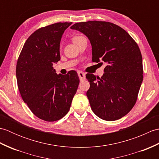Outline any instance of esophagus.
<instances>
[{
  "label": "esophagus",
  "mask_w": 159,
  "mask_h": 159,
  "mask_svg": "<svg viewBox=\"0 0 159 159\" xmlns=\"http://www.w3.org/2000/svg\"><path fill=\"white\" fill-rule=\"evenodd\" d=\"M78 75H79V77L80 80L85 79V73L82 72V71H79V72H78Z\"/></svg>",
  "instance_id": "1"
}]
</instances>
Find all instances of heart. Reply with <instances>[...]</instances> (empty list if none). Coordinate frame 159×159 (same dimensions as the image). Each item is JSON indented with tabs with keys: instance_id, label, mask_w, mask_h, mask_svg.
I'll use <instances>...</instances> for the list:
<instances>
[{
	"instance_id": "obj_1",
	"label": "heart",
	"mask_w": 159,
	"mask_h": 159,
	"mask_svg": "<svg viewBox=\"0 0 159 159\" xmlns=\"http://www.w3.org/2000/svg\"><path fill=\"white\" fill-rule=\"evenodd\" d=\"M83 38H84V37L80 36V35H76V36H74V37H73V38H72V41L74 43V42H77L78 40H79L80 39H81Z\"/></svg>"
}]
</instances>
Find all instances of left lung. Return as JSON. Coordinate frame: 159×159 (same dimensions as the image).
<instances>
[{"mask_svg":"<svg viewBox=\"0 0 159 159\" xmlns=\"http://www.w3.org/2000/svg\"><path fill=\"white\" fill-rule=\"evenodd\" d=\"M70 28L89 39L93 62L107 63L101 78L86 75L90 84L87 96L93 112L104 120L120 119L135 104L143 80L139 46L124 29L109 22H78Z\"/></svg>","mask_w":159,"mask_h":159,"instance_id":"obj_1","label":"left lung"}]
</instances>
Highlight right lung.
I'll return each instance as SVG.
<instances>
[{"instance_id":"right-lung-1","label":"right lung","mask_w":159,"mask_h":159,"mask_svg":"<svg viewBox=\"0 0 159 159\" xmlns=\"http://www.w3.org/2000/svg\"><path fill=\"white\" fill-rule=\"evenodd\" d=\"M72 22H57L33 33L24 44L16 65L20 95L39 119L55 121L68 112L79 84L76 72L57 74L54 63L60 60L64 31Z\"/></svg>"}]
</instances>
